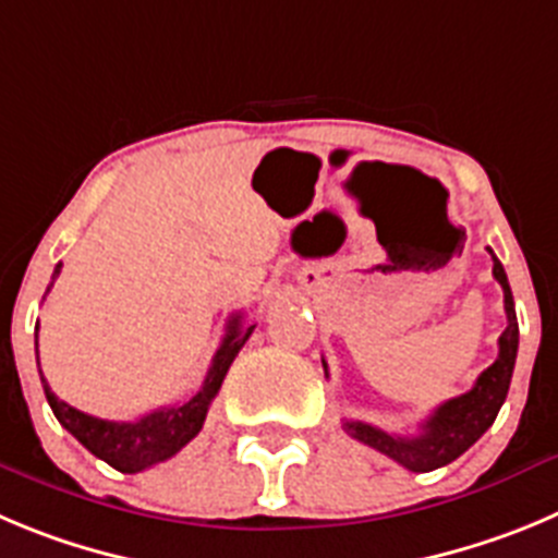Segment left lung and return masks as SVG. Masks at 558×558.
<instances>
[{
    "instance_id": "1",
    "label": "left lung",
    "mask_w": 558,
    "mask_h": 558,
    "mask_svg": "<svg viewBox=\"0 0 558 558\" xmlns=\"http://www.w3.org/2000/svg\"><path fill=\"white\" fill-rule=\"evenodd\" d=\"M493 255V278L501 283L504 289V311H507V330L498 338V357L493 366L484 368L473 388L462 397L449 399L435 413L421 424V432L415 437H399L390 432L377 429L363 421H343V432L352 435L361 444L372 446L379 454L397 460L399 465L408 471L426 473L435 468H444L454 462L457 457L465 454L484 432L490 429L496 421L498 410H501L504 399H507L509 383H512L514 357H518V316H514V300L512 289H509L507 272H504L501 262ZM327 374V363L322 361Z\"/></svg>"
}]
</instances>
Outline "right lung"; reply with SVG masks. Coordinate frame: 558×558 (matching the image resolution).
I'll use <instances>...</instances> for the list:
<instances>
[{
    "label": "right lung",
    "instance_id": "right-lung-1",
    "mask_svg": "<svg viewBox=\"0 0 558 558\" xmlns=\"http://www.w3.org/2000/svg\"><path fill=\"white\" fill-rule=\"evenodd\" d=\"M60 267L62 264L54 267L49 289L54 286L57 275H60ZM253 330L255 325L244 327L242 316L233 314L231 319H228V332L226 338H222L220 350H217L211 368H208L206 379H203V388L197 390L195 397L186 399V402L181 404H173V408L154 410V413L143 415V418L137 421H104L65 404L62 399L54 397V390L46 383L38 361L40 383H44V393L46 399H49L51 413L57 415V421H60V424L90 451V454H96L98 460L112 465L114 471L137 473L156 465V462H165L173 454H179L192 437L203 429L208 404L217 397V390H220L233 357L239 355L244 341L253 336ZM35 347H38V332H35Z\"/></svg>",
    "mask_w": 558,
    "mask_h": 558
}]
</instances>
